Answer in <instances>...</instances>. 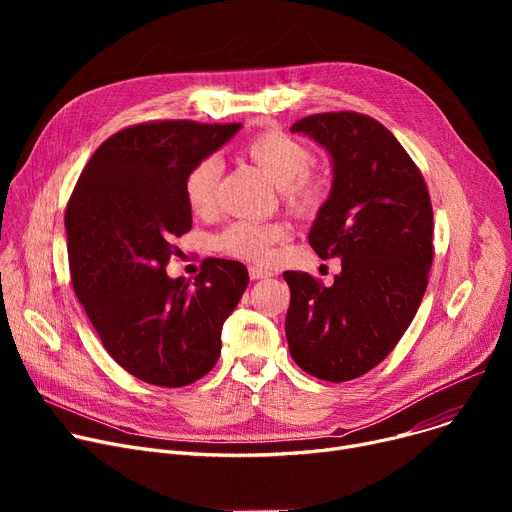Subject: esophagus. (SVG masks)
Listing matches in <instances>:
<instances>
[{
    "mask_svg": "<svg viewBox=\"0 0 512 512\" xmlns=\"http://www.w3.org/2000/svg\"><path fill=\"white\" fill-rule=\"evenodd\" d=\"M249 276H251V280H263V278H270L272 272H267V270H261V267L251 265L249 267Z\"/></svg>",
    "mask_w": 512,
    "mask_h": 512,
    "instance_id": "esophagus-1",
    "label": "esophagus"
}]
</instances>
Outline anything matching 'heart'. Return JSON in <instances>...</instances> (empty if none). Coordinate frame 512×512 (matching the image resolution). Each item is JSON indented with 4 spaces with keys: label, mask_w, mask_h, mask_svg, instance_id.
Returning <instances> with one entry per match:
<instances>
[{
    "label": "heart",
    "mask_w": 512,
    "mask_h": 512,
    "mask_svg": "<svg viewBox=\"0 0 512 512\" xmlns=\"http://www.w3.org/2000/svg\"><path fill=\"white\" fill-rule=\"evenodd\" d=\"M253 164L270 178L284 201L297 211H307L321 197V180L307 168L311 164L309 149L297 139L280 130L263 132L247 145ZM220 164L215 157H205L188 170L184 178V197L197 215H209L215 207ZM288 236V226L280 222H249L230 224L215 240L220 251L238 259L267 263L274 257V245Z\"/></svg>",
    "instance_id": "heart-1"
}]
</instances>
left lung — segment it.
<instances>
[{
    "mask_svg": "<svg viewBox=\"0 0 512 512\" xmlns=\"http://www.w3.org/2000/svg\"><path fill=\"white\" fill-rule=\"evenodd\" d=\"M326 149L330 195L309 230L321 259H340L334 284L284 272L286 338L305 373L348 382L373 369L411 326L434 259V213L409 153L378 120L355 112L290 126Z\"/></svg>",
    "mask_w": 512,
    "mask_h": 512,
    "instance_id": "8db88e82",
    "label": "left lung"
}]
</instances>
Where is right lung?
<instances>
[{"mask_svg": "<svg viewBox=\"0 0 512 512\" xmlns=\"http://www.w3.org/2000/svg\"><path fill=\"white\" fill-rule=\"evenodd\" d=\"M240 124L166 120L116 132L89 159L66 207L72 286L105 351L134 378L180 388L213 369L247 267L205 259L195 282L170 278L191 230L184 178Z\"/></svg>", "mask_w": 512, "mask_h": 512, "instance_id": "right-lung-1", "label": "right lung"}]
</instances>
